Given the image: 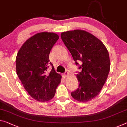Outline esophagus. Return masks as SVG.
I'll list each match as a JSON object with an SVG mask.
<instances>
[{"mask_svg":"<svg viewBox=\"0 0 127 127\" xmlns=\"http://www.w3.org/2000/svg\"><path fill=\"white\" fill-rule=\"evenodd\" d=\"M64 77H68V76L69 75V71H66L65 73H64Z\"/></svg>","mask_w":127,"mask_h":127,"instance_id":"obj_1","label":"esophagus"}]
</instances>
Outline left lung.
<instances>
[{"mask_svg": "<svg viewBox=\"0 0 127 127\" xmlns=\"http://www.w3.org/2000/svg\"><path fill=\"white\" fill-rule=\"evenodd\" d=\"M61 36L76 65L81 69L77 74L78 88L71 93V96L79 102H88L99 95L108 77L110 69L108 50L100 40L86 31H67Z\"/></svg>", "mask_w": 127, "mask_h": 127, "instance_id": "1", "label": "left lung"}]
</instances>
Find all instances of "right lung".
Wrapping results in <instances>:
<instances>
[{
  "mask_svg": "<svg viewBox=\"0 0 127 127\" xmlns=\"http://www.w3.org/2000/svg\"><path fill=\"white\" fill-rule=\"evenodd\" d=\"M58 38L54 33H38L28 39L17 53V75L29 95L39 102L52 99L61 82V76L54 70L49 58ZM49 65L52 69L48 72Z\"/></svg>",
  "mask_w": 127,
  "mask_h": 127,
  "instance_id": "obj_1",
  "label": "right lung"
}]
</instances>
